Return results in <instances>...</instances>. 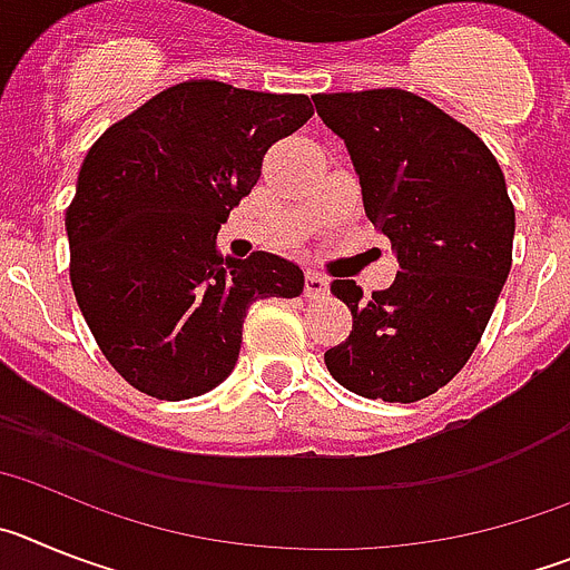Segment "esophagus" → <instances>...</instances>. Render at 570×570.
I'll return each mask as SVG.
<instances>
[{"instance_id": "1", "label": "esophagus", "mask_w": 570, "mask_h": 570, "mask_svg": "<svg viewBox=\"0 0 570 570\" xmlns=\"http://www.w3.org/2000/svg\"><path fill=\"white\" fill-rule=\"evenodd\" d=\"M328 294V279L322 274H316V271H308L305 274V296L308 299H320V296Z\"/></svg>"}]
</instances>
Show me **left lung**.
<instances>
[{
	"instance_id": "1",
	"label": "left lung",
	"mask_w": 570,
	"mask_h": 570,
	"mask_svg": "<svg viewBox=\"0 0 570 570\" xmlns=\"http://www.w3.org/2000/svg\"><path fill=\"white\" fill-rule=\"evenodd\" d=\"M314 105L345 139L367 219L400 262L371 299L354 279L331 282L354 328L325 365L367 400H425L471 360L511 271L505 176L480 136L411 90L316 94Z\"/></svg>"
}]
</instances>
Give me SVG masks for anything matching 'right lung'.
<instances>
[{
    "instance_id": "right-lung-1",
    "label": "right lung",
    "mask_w": 570,
    "mask_h": 570,
    "mask_svg": "<svg viewBox=\"0 0 570 570\" xmlns=\"http://www.w3.org/2000/svg\"><path fill=\"white\" fill-rule=\"evenodd\" d=\"M314 116L305 94L190 79L110 125L65 214L70 285L105 360L156 400L228 380L256 299H294L299 265L256 250L223 259L216 234L262 159Z\"/></svg>"
}]
</instances>
